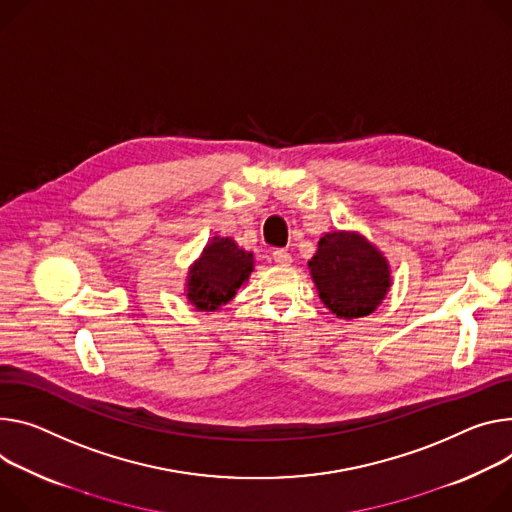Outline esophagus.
Listing matches in <instances>:
<instances>
[{
    "instance_id": "obj_1",
    "label": "esophagus",
    "mask_w": 512,
    "mask_h": 512,
    "mask_svg": "<svg viewBox=\"0 0 512 512\" xmlns=\"http://www.w3.org/2000/svg\"><path fill=\"white\" fill-rule=\"evenodd\" d=\"M271 257H273L275 263H280V265L292 263V255H290L286 249H275V251L271 253Z\"/></svg>"
}]
</instances>
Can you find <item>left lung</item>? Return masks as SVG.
Here are the masks:
<instances>
[{
	"instance_id": "1",
	"label": "left lung",
	"mask_w": 512,
	"mask_h": 512,
	"mask_svg": "<svg viewBox=\"0 0 512 512\" xmlns=\"http://www.w3.org/2000/svg\"><path fill=\"white\" fill-rule=\"evenodd\" d=\"M308 267L320 300L341 318L371 314L390 288L386 259L355 232L324 235Z\"/></svg>"
}]
</instances>
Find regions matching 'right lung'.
Returning <instances> with one entry per match:
<instances>
[{
  "label": "right lung",
  "mask_w": 512,
  "mask_h": 512,
  "mask_svg": "<svg viewBox=\"0 0 512 512\" xmlns=\"http://www.w3.org/2000/svg\"><path fill=\"white\" fill-rule=\"evenodd\" d=\"M253 253L239 249L232 239H212L190 271L188 298L200 310H216L249 280Z\"/></svg>",
  "instance_id": "1"
}]
</instances>
